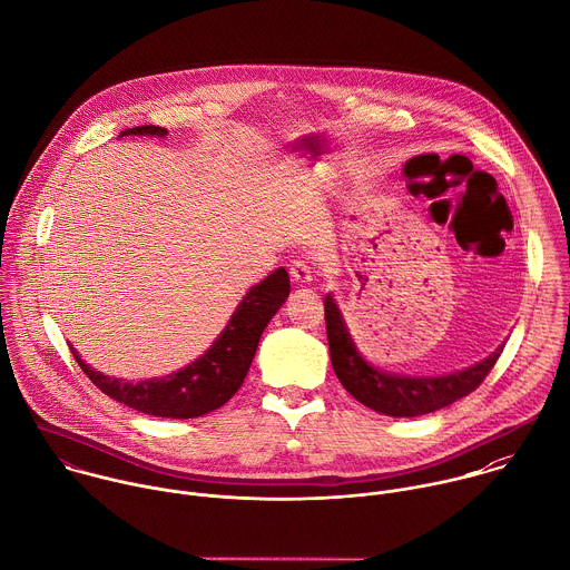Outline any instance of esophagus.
<instances>
[{
    "mask_svg": "<svg viewBox=\"0 0 570 570\" xmlns=\"http://www.w3.org/2000/svg\"><path fill=\"white\" fill-rule=\"evenodd\" d=\"M288 273H291V279H293L297 286H304V284H311V282H313V271H311V266H308L306 262H293L291 268H288Z\"/></svg>",
    "mask_w": 570,
    "mask_h": 570,
    "instance_id": "esophagus-1",
    "label": "esophagus"
}]
</instances>
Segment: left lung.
<instances>
[{"label":"left lung","mask_w":570,"mask_h":570,"mask_svg":"<svg viewBox=\"0 0 570 570\" xmlns=\"http://www.w3.org/2000/svg\"><path fill=\"white\" fill-rule=\"evenodd\" d=\"M326 313V335L331 348V362L342 386L364 406L391 415V417H417L426 413H435L469 393H473L484 377L495 366L504 346L491 353L487 360L440 377H413L397 375L389 371H380L364 360L357 351L346 322L333 299L326 295L324 299Z\"/></svg>","instance_id":"left-lung-1"}]
</instances>
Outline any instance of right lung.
I'll return each instance as SVG.
<instances>
[{"mask_svg": "<svg viewBox=\"0 0 570 570\" xmlns=\"http://www.w3.org/2000/svg\"><path fill=\"white\" fill-rule=\"evenodd\" d=\"M168 130L159 126H135L121 130L124 135H157L164 137ZM291 293V279L284 268L273 271L264 282L253 286L226 328L213 342V346L197 357L193 364L153 380H117L90 368L75 348V362L88 375V380L110 400L126 404L139 413L155 417L190 420L206 415L224 406L244 384V377L255 357L259 337L273 315L282 308Z\"/></svg>", "mask_w": 570, "mask_h": 570, "instance_id": "add662e5", "label": "right lung"}]
</instances>
